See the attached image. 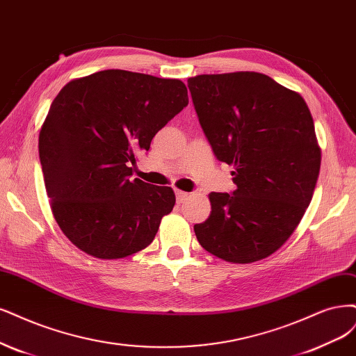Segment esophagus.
<instances>
[{
  "instance_id": "1",
  "label": "esophagus",
  "mask_w": 356,
  "mask_h": 356,
  "mask_svg": "<svg viewBox=\"0 0 356 356\" xmlns=\"http://www.w3.org/2000/svg\"><path fill=\"white\" fill-rule=\"evenodd\" d=\"M175 195H177V202H178V203H184V202H186V200L190 197V193L177 190V191H175Z\"/></svg>"
}]
</instances>
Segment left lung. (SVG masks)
Masks as SVG:
<instances>
[{"label": "left lung", "instance_id": "obj_1", "mask_svg": "<svg viewBox=\"0 0 356 356\" xmlns=\"http://www.w3.org/2000/svg\"><path fill=\"white\" fill-rule=\"evenodd\" d=\"M195 113L237 190L211 193V215L194 232L231 264H252L290 238L309 206L321 166L314 120L302 95L264 73L188 78Z\"/></svg>", "mask_w": 356, "mask_h": 356}]
</instances>
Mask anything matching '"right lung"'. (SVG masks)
I'll return each mask as SVG.
<instances>
[{"label": "right lung", "mask_w": 356, "mask_h": 356, "mask_svg": "<svg viewBox=\"0 0 356 356\" xmlns=\"http://www.w3.org/2000/svg\"><path fill=\"white\" fill-rule=\"evenodd\" d=\"M187 104L182 81L120 69L60 90L40 131V161L56 222L78 249L120 259L154 240L175 193L131 175L137 154Z\"/></svg>", "instance_id": "obj_1"}]
</instances>
